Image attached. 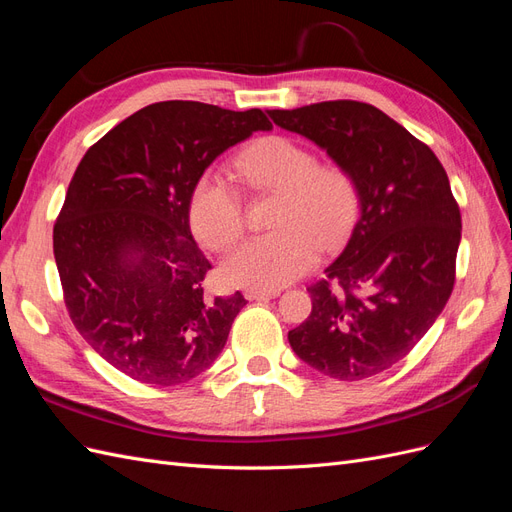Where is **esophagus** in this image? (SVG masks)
I'll return each mask as SVG.
<instances>
[{
  "mask_svg": "<svg viewBox=\"0 0 512 512\" xmlns=\"http://www.w3.org/2000/svg\"><path fill=\"white\" fill-rule=\"evenodd\" d=\"M280 290H258V288H247L245 290V299L247 301H269L275 299Z\"/></svg>",
  "mask_w": 512,
  "mask_h": 512,
  "instance_id": "34e87169",
  "label": "esophagus"
}]
</instances>
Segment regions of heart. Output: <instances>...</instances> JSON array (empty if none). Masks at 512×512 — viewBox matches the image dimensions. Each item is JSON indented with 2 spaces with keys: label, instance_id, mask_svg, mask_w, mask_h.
<instances>
[{
  "label": "heart",
  "instance_id": "1",
  "mask_svg": "<svg viewBox=\"0 0 512 512\" xmlns=\"http://www.w3.org/2000/svg\"><path fill=\"white\" fill-rule=\"evenodd\" d=\"M237 173L256 190L280 194L275 230L245 239L232 250L222 277L230 286L277 290L316 265L320 245L342 243L359 215V185L344 166L318 164L316 153L288 136H265L245 147ZM188 218L194 237L222 252L243 230L237 185L218 166H209L192 185Z\"/></svg>",
  "mask_w": 512,
  "mask_h": 512
}]
</instances>
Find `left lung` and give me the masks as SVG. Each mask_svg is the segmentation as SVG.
<instances>
[{"instance_id": "8db88e82", "label": "left lung", "mask_w": 512, "mask_h": 512, "mask_svg": "<svg viewBox=\"0 0 512 512\" xmlns=\"http://www.w3.org/2000/svg\"><path fill=\"white\" fill-rule=\"evenodd\" d=\"M267 113L344 166L361 196L344 252L324 271L327 280L307 288L312 314L288 342L324 376H376L421 342L453 292L461 213L446 170L425 143L365 102Z\"/></svg>"}]
</instances>
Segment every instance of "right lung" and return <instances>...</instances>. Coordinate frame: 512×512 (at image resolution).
I'll return each mask as SVG.
<instances>
[{
    "instance_id": "add662e5",
    "label": "right lung",
    "mask_w": 512,
    "mask_h": 512,
    "mask_svg": "<svg viewBox=\"0 0 512 512\" xmlns=\"http://www.w3.org/2000/svg\"><path fill=\"white\" fill-rule=\"evenodd\" d=\"M260 108L149 104L89 147L53 228V252L76 331L132 380L173 386L203 374L226 346L241 292L207 299L211 262L188 200L211 162L271 130Z\"/></svg>"
}]
</instances>
